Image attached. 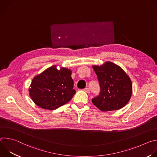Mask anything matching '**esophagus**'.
<instances>
[{
  "instance_id": "esophagus-1",
  "label": "esophagus",
  "mask_w": 157,
  "mask_h": 157,
  "mask_svg": "<svg viewBox=\"0 0 157 157\" xmlns=\"http://www.w3.org/2000/svg\"><path fill=\"white\" fill-rule=\"evenodd\" d=\"M84 91L85 92H86L87 93H88V94L90 93V90H89V89L88 87H86V88L84 89Z\"/></svg>"
}]
</instances>
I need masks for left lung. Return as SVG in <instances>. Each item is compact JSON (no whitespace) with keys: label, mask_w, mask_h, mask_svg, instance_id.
<instances>
[{"label":"left lung","mask_w":157,"mask_h":157,"mask_svg":"<svg viewBox=\"0 0 157 157\" xmlns=\"http://www.w3.org/2000/svg\"><path fill=\"white\" fill-rule=\"evenodd\" d=\"M100 86L99 96L92 102L102 111L119 110L129 101L132 93V84L129 76L118 65L107 61L101 66L94 65Z\"/></svg>","instance_id":"1"}]
</instances>
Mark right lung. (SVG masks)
<instances>
[{"instance_id": "right-lung-1", "label": "right lung", "mask_w": 157, "mask_h": 157, "mask_svg": "<svg viewBox=\"0 0 157 157\" xmlns=\"http://www.w3.org/2000/svg\"><path fill=\"white\" fill-rule=\"evenodd\" d=\"M71 71L52 66L32 79L29 94L41 108L54 110L68 102L76 93Z\"/></svg>"}]
</instances>
